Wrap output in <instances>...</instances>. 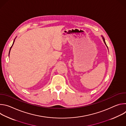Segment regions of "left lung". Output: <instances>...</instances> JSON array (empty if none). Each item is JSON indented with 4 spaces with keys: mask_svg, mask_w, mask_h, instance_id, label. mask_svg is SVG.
I'll return each mask as SVG.
<instances>
[{
    "mask_svg": "<svg viewBox=\"0 0 126 126\" xmlns=\"http://www.w3.org/2000/svg\"><path fill=\"white\" fill-rule=\"evenodd\" d=\"M102 38H103V41H104V43L105 44V45H106V46H107V48L108 49V46H107V44H106V42H105V38L103 37V36H102Z\"/></svg>",
    "mask_w": 126,
    "mask_h": 126,
    "instance_id": "obj_1",
    "label": "left lung"
}]
</instances>
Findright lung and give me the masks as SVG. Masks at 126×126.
Wrapping results in <instances>:
<instances>
[{"label":"right lung","mask_w":126,"mask_h":126,"mask_svg":"<svg viewBox=\"0 0 126 126\" xmlns=\"http://www.w3.org/2000/svg\"><path fill=\"white\" fill-rule=\"evenodd\" d=\"M15 38L14 39V41H13V44H12V45L11 47H10V50H9V54H10V52L11 49V48H12V46H13V44H14V41H15Z\"/></svg>","instance_id":"right-lung-1"}]
</instances>
